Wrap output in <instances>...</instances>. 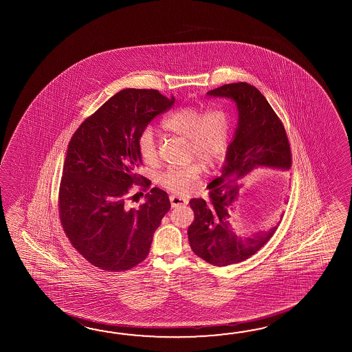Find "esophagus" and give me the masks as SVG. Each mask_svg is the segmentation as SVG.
<instances>
[{"mask_svg": "<svg viewBox=\"0 0 352 352\" xmlns=\"http://www.w3.org/2000/svg\"><path fill=\"white\" fill-rule=\"evenodd\" d=\"M170 201H171V206L173 208H177V206H181V205H187V199H184V197H179V196H170Z\"/></svg>", "mask_w": 352, "mask_h": 352, "instance_id": "34e87169", "label": "esophagus"}]
</instances>
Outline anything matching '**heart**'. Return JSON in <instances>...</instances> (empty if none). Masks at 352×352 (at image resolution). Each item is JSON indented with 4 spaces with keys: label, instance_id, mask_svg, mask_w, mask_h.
Instances as JSON below:
<instances>
[{
    "label": "heart",
    "instance_id": "heart-1",
    "mask_svg": "<svg viewBox=\"0 0 352 352\" xmlns=\"http://www.w3.org/2000/svg\"><path fill=\"white\" fill-rule=\"evenodd\" d=\"M161 128L187 140L190 158H197L206 166L221 160L232 140L230 116L221 107L208 109L199 105L179 107L161 120ZM137 146L144 164L155 165L157 162V142L151 129H143ZM200 173L199 164L170 168L161 176L160 182L173 194L184 195L195 186Z\"/></svg>",
    "mask_w": 352,
    "mask_h": 352
}]
</instances>
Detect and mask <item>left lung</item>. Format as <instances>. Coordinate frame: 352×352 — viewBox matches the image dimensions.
I'll return each mask as SVG.
<instances>
[{
    "instance_id": "1",
    "label": "left lung",
    "mask_w": 352,
    "mask_h": 352,
    "mask_svg": "<svg viewBox=\"0 0 352 352\" xmlns=\"http://www.w3.org/2000/svg\"><path fill=\"white\" fill-rule=\"evenodd\" d=\"M208 96L235 100L239 123L228 148L221 175L208 185V200H190L195 217L187 234L195 254L212 265L225 267L244 262L259 252L278 228L253 238H240L232 232L230 210L239 194L240 181L259 166L289 168L292 152L282 120L255 87L248 82H232L209 90Z\"/></svg>"
}]
</instances>
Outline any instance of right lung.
I'll list each match as a JSON object with an SVG mask.
<instances>
[{
    "mask_svg": "<svg viewBox=\"0 0 352 352\" xmlns=\"http://www.w3.org/2000/svg\"><path fill=\"white\" fill-rule=\"evenodd\" d=\"M173 103L175 98L156 89L120 90L69 142L58 197L60 223L75 250L99 270L122 272L142 263L171 209L167 192L158 187L149 192L150 179L137 173L142 166L137 141ZM133 184L149 192L138 208L126 202Z\"/></svg>",
    "mask_w": 352,
    "mask_h": 352,
    "instance_id": "right-lung-1",
    "label": "right lung"
}]
</instances>
